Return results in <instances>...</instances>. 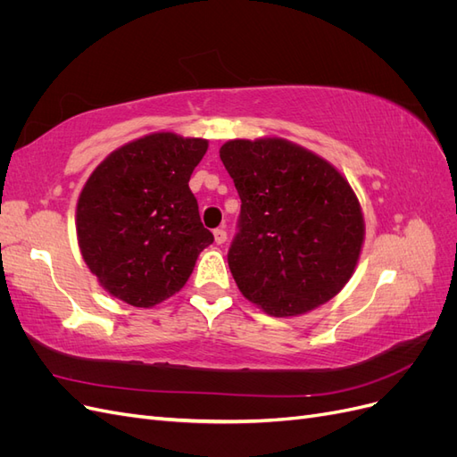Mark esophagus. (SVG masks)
<instances>
[{
    "mask_svg": "<svg viewBox=\"0 0 457 457\" xmlns=\"http://www.w3.org/2000/svg\"><path fill=\"white\" fill-rule=\"evenodd\" d=\"M213 237H215V242L217 244H225L227 242V230L220 227V228H215L213 230Z\"/></svg>",
    "mask_w": 457,
    "mask_h": 457,
    "instance_id": "1",
    "label": "esophagus"
}]
</instances>
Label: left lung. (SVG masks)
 Here are the masks:
<instances>
[{
    "label": "left lung",
    "instance_id": "left-lung-1",
    "mask_svg": "<svg viewBox=\"0 0 457 457\" xmlns=\"http://www.w3.org/2000/svg\"><path fill=\"white\" fill-rule=\"evenodd\" d=\"M237 187L240 232L228 267L242 295L276 318L334 299L364 244V215L343 173L282 137L232 139L219 148Z\"/></svg>",
    "mask_w": 457,
    "mask_h": 457
}]
</instances>
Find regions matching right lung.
Segmentation results:
<instances>
[{
  "label": "right lung",
  "mask_w": 457,
  "mask_h": 457,
  "mask_svg": "<svg viewBox=\"0 0 457 457\" xmlns=\"http://www.w3.org/2000/svg\"><path fill=\"white\" fill-rule=\"evenodd\" d=\"M207 141L158 131L116 148L96 165L76 207L81 257L106 292L150 309L190 278L213 242L188 188Z\"/></svg>",
  "instance_id": "1"
}]
</instances>
